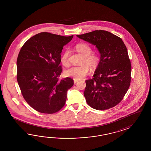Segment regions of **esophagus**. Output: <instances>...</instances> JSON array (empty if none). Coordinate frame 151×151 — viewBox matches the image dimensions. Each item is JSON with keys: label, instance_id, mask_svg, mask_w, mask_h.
Here are the masks:
<instances>
[{"label": "esophagus", "instance_id": "1", "mask_svg": "<svg viewBox=\"0 0 151 151\" xmlns=\"http://www.w3.org/2000/svg\"><path fill=\"white\" fill-rule=\"evenodd\" d=\"M78 80H76V79H73V81H74V83H75V84L76 82H78Z\"/></svg>", "mask_w": 151, "mask_h": 151}]
</instances>
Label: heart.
I'll return each instance as SVG.
<instances>
[{"label":"heart","mask_w":151,"mask_h":151,"mask_svg":"<svg viewBox=\"0 0 151 151\" xmlns=\"http://www.w3.org/2000/svg\"><path fill=\"white\" fill-rule=\"evenodd\" d=\"M75 49L83 56L82 64H86L91 68L96 67L99 63L100 56L96 53H91V46L86 42H81L76 44ZM69 54L70 51L69 50H66L61 57V62L65 67H68L70 65ZM87 65H84L81 66H73L66 70L65 73L66 76L72 77L75 79H81L86 76L88 73L89 68Z\"/></svg>","instance_id":"1"}]
</instances>
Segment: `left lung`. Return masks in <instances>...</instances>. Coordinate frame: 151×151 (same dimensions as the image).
<instances>
[{
  "mask_svg": "<svg viewBox=\"0 0 151 151\" xmlns=\"http://www.w3.org/2000/svg\"><path fill=\"white\" fill-rule=\"evenodd\" d=\"M77 37L96 45L100 61L91 79L85 81L87 104L97 110L118 105L128 91L131 64L127 49L119 37L105 30H95Z\"/></svg>",
  "mask_w": 151,
  "mask_h": 151,
  "instance_id": "left-lung-1",
  "label": "left lung"
}]
</instances>
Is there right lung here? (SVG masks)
<instances>
[{
	"mask_svg": "<svg viewBox=\"0 0 151 151\" xmlns=\"http://www.w3.org/2000/svg\"><path fill=\"white\" fill-rule=\"evenodd\" d=\"M73 37L40 32L27 40L20 50L19 86L25 100L39 112L52 114L65 104L67 91L74 82L71 78H59L63 71L60 54Z\"/></svg>",
	"mask_w": 151,
	"mask_h": 151,
	"instance_id": "add662e5",
	"label": "right lung"
}]
</instances>
